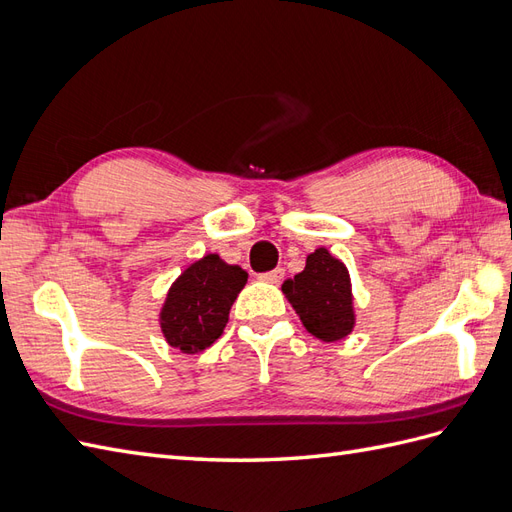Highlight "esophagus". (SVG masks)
I'll return each mask as SVG.
<instances>
[{"mask_svg":"<svg viewBox=\"0 0 512 512\" xmlns=\"http://www.w3.org/2000/svg\"><path fill=\"white\" fill-rule=\"evenodd\" d=\"M282 277H284V269H273L269 273H260L258 280L260 282H267V284H280Z\"/></svg>","mask_w":512,"mask_h":512,"instance_id":"1","label":"esophagus"}]
</instances>
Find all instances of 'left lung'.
<instances>
[{
  "label": "left lung",
  "mask_w": 512,
  "mask_h": 512,
  "mask_svg": "<svg viewBox=\"0 0 512 512\" xmlns=\"http://www.w3.org/2000/svg\"><path fill=\"white\" fill-rule=\"evenodd\" d=\"M288 303L303 327L320 342H339L356 324L354 294L346 265L327 247H318L305 260V269L282 284Z\"/></svg>",
  "instance_id": "left-lung-1"
}]
</instances>
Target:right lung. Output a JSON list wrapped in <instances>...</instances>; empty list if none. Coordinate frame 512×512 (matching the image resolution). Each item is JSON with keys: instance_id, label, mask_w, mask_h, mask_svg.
I'll return each mask as SVG.
<instances>
[{"instance_id": "obj_1", "label": "right lung", "mask_w": 512, "mask_h": 512, "mask_svg": "<svg viewBox=\"0 0 512 512\" xmlns=\"http://www.w3.org/2000/svg\"><path fill=\"white\" fill-rule=\"evenodd\" d=\"M247 282L239 265L207 254L185 267L170 284L160 309V331L168 346L198 354L224 333L230 307Z\"/></svg>"}]
</instances>
